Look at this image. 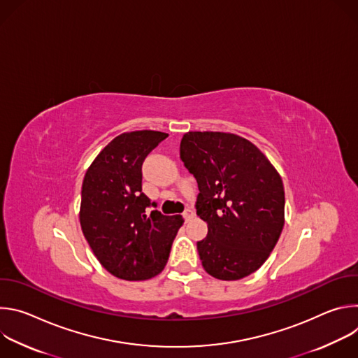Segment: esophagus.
Here are the masks:
<instances>
[{
    "label": "esophagus",
    "instance_id": "34e87169",
    "mask_svg": "<svg viewBox=\"0 0 358 358\" xmlns=\"http://www.w3.org/2000/svg\"><path fill=\"white\" fill-rule=\"evenodd\" d=\"M182 217H184L185 221H189L191 218H194V211L189 210V208H187V210L182 213Z\"/></svg>",
    "mask_w": 358,
    "mask_h": 358
}]
</instances>
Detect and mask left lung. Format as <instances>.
Returning a JSON list of instances; mask_svg holds the SVG:
<instances>
[{
	"mask_svg": "<svg viewBox=\"0 0 358 358\" xmlns=\"http://www.w3.org/2000/svg\"><path fill=\"white\" fill-rule=\"evenodd\" d=\"M180 159L195 177L196 215L208 234L196 242L203 269L221 280L258 271L285 224V189L275 167L249 140L221 131H188Z\"/></svg>",
	"mask_w": 358,
	"mask_h": 358,
	"instance_id": "8db88e82",
	"label": "left lung"
}]
</instances>
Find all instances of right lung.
Returning <instances> with one entry per match:
<instances>
[{"instance_id": "right-lung-1", "label": "right lung", "mask_w": 358, "mask_h": 358, "mask_svg": "<svg viewBox=\"0 0 358 358\" xmlns=\"http://www.w3.org/2000/svg\"><path fill=\"white\" fill-rule=\"evenodd\" d=\"M167 133L140 130L123 133L99 152L85 174L80 227L96 258L108 272L124 280L159 275L181 215H163L141 191V166ZM155 208L150 215L148 210Z\"/></svg>"}]
</instances>
